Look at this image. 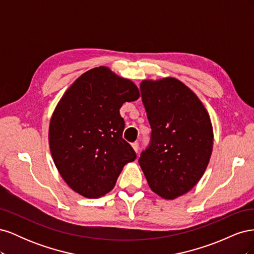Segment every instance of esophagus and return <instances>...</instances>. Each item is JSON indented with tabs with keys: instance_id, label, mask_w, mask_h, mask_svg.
<instances>
[{
	"instance_id": "obj_1",
	"label": "esophagus",
	"mask_w": 254,
	"mask_h": 254,
	"mask_svg": "<svg viewBox=\"0 0 254 254\" xmlns=\"http://www.w3.org/2000/svg\"><path fill=\"white\" fill-rule=\"evenodd\" d=\"M132 148H133V150L135 151V152H139V143L137 142H134V143H132Z\"/></svg>"
}]
</instances>
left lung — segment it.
Returning <instances> with one entry per match:
<instances>
[{
    "label": "left lung",
    "mask_w": 254,
    "mask_h": 254,
    "mask_svg": "<svg viewBox=\"0 0 254 254\" xmlns=\"http://www.w3.org/2000/svg\"><path fill=\"white\" fill-rule=\"evenodd\" d=\"M140 89L151 135L139 163L149 188L175 199L205 172L213 149L212 123L197 95L178 79L143 80Z\"/></svg>",
    "instance_id": "obj_1"
}]
</instances>
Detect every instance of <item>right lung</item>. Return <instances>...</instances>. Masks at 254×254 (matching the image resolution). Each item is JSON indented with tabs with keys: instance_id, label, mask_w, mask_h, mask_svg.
I'll use <instances>...</instances> for the list:
<instances>
[{
	"instance_id": "obj_1",
	"label": "right lung",
	"mask_w": 254,
	"mask_h": 254,
	"mask_svg": "<svg viewBox=\"0 0 254 254\" xmlns=\"http://www.w3.org/2000/svg\"><path fill=\"white\" fill-rule=\"evenodd\" d=\"M140 97L135 84L98 66L83 73L61 97L49 130L51 153L65 183L87 198L114 188L125 164L136 155L123 139L120 109Z\"/></svg>"
}]
</instances>
